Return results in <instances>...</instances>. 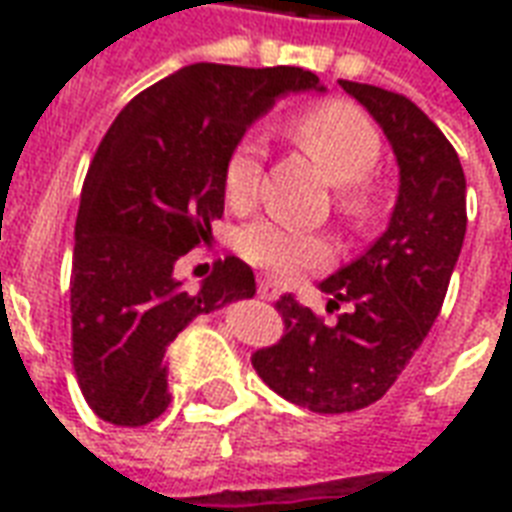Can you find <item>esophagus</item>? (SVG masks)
<instances>
[{"label":"esophagus","mask_w":512,"mask_h":512,"mask_svg":"<svg viewBox=\"0 0 512 512\" xmlns=\"http://www.w3.org/2000/svg\"><path fill=\"white\" fill-rule=\"evenodd\" d=\"M257 296L266 301H277L282 296V288H279L277 282H271V279H260L257 282Z\"/></svg>","instance_id":"1"}]
</instances>
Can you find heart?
<instances>
[{
	"mask_svg": "<svg viewBox=\"0 0 512 512\" xmlns=\"http://www.w3.org/2000/svg\"><path fill=\"white\" fill-rule=\"evenodd\" d=\"M290 131L329 183L340 186V208L345 213L362 211L367 202L365 180L376 172L381 158L376 126L356 106L329 101L296 117ZM260 156V142L246 136L224 164V200L233 211H246L257 200ZM238 249L252 266L282 279L323 266L332 257V244L323 235L293 230L271 219L246 224L238 233Z\"/></svg>",
	"mask_w": 512,
	"mask_h": 512,
	"instance_id": "obj_1",
	"label": "heart"
}]
</instances>
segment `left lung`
Here are the masks:
<instances>
[{"label": "left lung", "mask_w": 512, "mask_h": 512, "mask_svg": "<svg viewBox=\"0 0 512 512\" xmlns=\"http://www.w3.org/2000/svg\"><path fill=\"white\" fill-rule=\"evenodd\" d=\"M365 106L397 161V200L386 230L365 255L318 288L329 307L351 301L334 326L282 296L285 337L252 356L257 376L277 395L318 414H345L376 403L406 370L439 318L466 235V178L461 158L436 123L406 95L345 82Z\"/></svg>", "instance_id": "8db88e82"}]
</instances>
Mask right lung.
<instances>
[{"mask_svg":"<svg viewBox=\"0 0 512 512\" xmlns=\"http://www.w3.org/2000/svg\"><path fill=\"white\" fill-rule=\"evenodd\" d=\"M290 93H326L304 68L197 62L161 79L106 131L76 216L73 370L98 417L139 428L167 411V345L197 315L252 299L255 274L224 257L200 288L178 260L213 238L224 164L244 134Z\"/></svg>","mask_w":512,"mask_h":512,"instance_id":"add662e5","label":"right lung"}]
</instances>
